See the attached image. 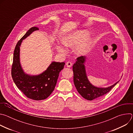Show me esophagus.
Instances as JSON below:
<instances>
[{"label":"esophagus","mask_w":133,"mask_h":133,"mask_svg":"<svg viewBox=\"0 0 133 133\" xmlns=\"http://www.w3.org/2000/svg\"><path fill=\"white\" fill-rule=\"evenodd\" d=\"M66 66H67V67H71V66H72V63H71V62H67V63H66Z\"/></svg>","instance_id":"1"}]
</instances>
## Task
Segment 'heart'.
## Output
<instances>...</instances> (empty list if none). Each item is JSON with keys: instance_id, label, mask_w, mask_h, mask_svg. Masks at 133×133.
Returning a JSON list of instances; mask_svg holds the SVG:
<instances>
[{"instance_id": "b5f03b06", "label": "heart", "mask_w": 133, "mask_h": 133, "mask_svg": "<svg viewBox=\"0 0 133 133\" xmlns=\"http://www.w3.org/2000/svg\"><path fill=\"white\" fill-rule=\"evenodd\" d=\"M86 35L87 33L85 31L75 32L64 37L62 42L66 47H71L77 45L75 48V54L77 55H84L89 51L90 46L89 38L83 40L86 38ZM56 48L58 51L65 52V49L59 45H57Z\"/></svg>"}]
</instances>
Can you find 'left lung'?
<instances>
[{"instance_id": "8db88e82", "label": "left lung", "mask_w": 133, "mask_h": 133, "mask_svg": "<svg viewBox=\"0 0 133 133\" xmlns=\"http://www.w3.org/2000/svg\"><path fill=\"white\" fill-rule=\"evenodd\" d=\"M86 59L85 56L79 57L76 59L77 61L73 65L74 83L78 92L83 97L87 100L92 101L106 94L119 81L106 88L94 86L87 78L84 65Z\"/></svg>"}]
</instances>
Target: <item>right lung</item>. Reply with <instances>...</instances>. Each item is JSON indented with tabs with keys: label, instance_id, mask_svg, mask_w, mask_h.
Returning <instances> with one entry per match:
<instances>
[{
	"label": "right lung",
	"instance_id": "add662e5",
	"mask_svg": "<svg viewBox=\"0 0 133 133\" xmlns=\"http://www.w3.org/2000/svg\"><path fill=\"white\" fill-rule=\"evenodd\" d=\"M38 30V28L31 27L18 42L14 52L11 76L17 87L27 97L41 101L47 98L54 91L65 63L52 62L45 71L38 75H29L24 71L20 63V46L23 39Z\"/></svg>",
	"mask_w": 133,
	"mask_h": 133
}]
</instances>
